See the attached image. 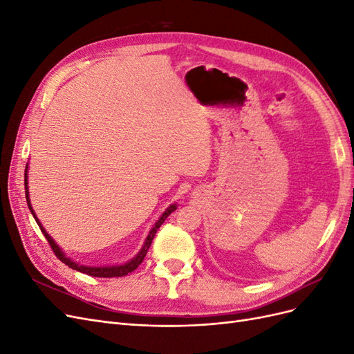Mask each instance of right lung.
<instances>
[{"mask_svg": "<svg viewBox=\"0 0 354 354\" xmlns=\"http://www.w3.org/2000/svg\"><path fill=\"white\" fill-rule=\"evenodd\" d=\"M28 168H29V167H28V164H26V168H25V194H26L28 208H29V211L32 212V216H34L35 221L38 223V226H39L41 232L44 233V236H46V239L48 241V243H50V246H51V250L55 251V254L57 255V259H60V261L65 263L68 267H71V269L77 270V272H81V273H85V274L94 276V277H120V276H125V274H128V273L134 272V270L137 269V267L142 264L143 259H145L146 254H147L149 246H151V243H152V241H153V238H155V234H156L158 229L160 227V224H162V223L165 221V218L169 216L171 212L177 209L176 203H171V205L162 212V216H160V217L156 220V223L153 224V227H152L151 230H149V233H147V236H146V239H145V242H143V246L140 248V251H138V252L133 257L131 260H128V261L124 263V264H115V266H85V264L73 261L72 259H69V257H66V254L62 251V248L56 243V241L50 236V234L47 233V230H46L44 227H42V224H41V221L38 220L34 208H32V203H30V199H29Z\"/></svg>", "mask_w": 354, "mask_h": 354, "instance_id": "right-lung-1", "label": "right lung"}]
</instances>
